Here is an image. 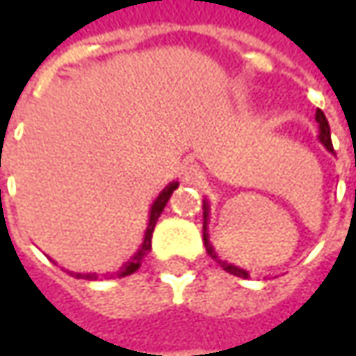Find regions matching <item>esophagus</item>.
Returning a JSON list of instances; mask_svg holds the SVG:
<instances>
[{"instance_id":"1","label":"esophagus","mask_w":356,"mask_h":356,"mask_svg":"<svg viewBox=\"0 0 356 356\" xmlns=\"http://www.w3.org/2000/svg\"><path fill=\"white\" fill-rule=\"evenodd\" d=\"M202 178H204V176H202V170H200L198 166H186L184 168L186 184H200Z\"/></svg>"}]
</instances>
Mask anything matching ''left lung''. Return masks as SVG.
<instances>
[{"mask_svg": "<svg viewBox=\"0 0 356 356\" xmlns=\"http://www.w3.org/2000/svg\"><path fill=\"white\" fill-rule=\"evenodd\" d=\"M315 120L319 122V140H321V144L329 150V152H333V143H331V129H329V122H327V118H325V115H323V111H319L317 108V113H315ZM208 222H210V202L208 200H204V245H206V252H208V255L212 257V259H216L220 266L226 269L227 273H232V275H238V277H248L250 273L245 271V269H241V267L234 266V264H227V261H224L218 253H216V250H213V245L210 243V234H208Z\"/></svg>", "mask_w": 356, "mask_h": 356, "instance_id": "1", "label": "left lung"}]
</instances>
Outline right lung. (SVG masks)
I'll return each mask as SVG.
<instances>
[{"mask_svg": "<svg viewBox=\"0 0 356 356\" xmlns=\"http://www.w3.org/2000/svg\"><path fill=\"white\" fill-rule=\"evenodd\" d=\"M178 188V182L174 180L170 184L166 186L160 194H158V198L154 200V204L150 206V213H148V226H146V232H144V238L143 243L138 245V250L130 255L129 261H124L122 267L117 271V277H127L130 273H134L138 267L143 266V259L146 257V253L150 252V239H152V232H154V226H156L158 218H160V213L162 210L166 208V204H168V200H170L172 192ZM76 280H99V273H73ZM103 277H113V273H103Z\"/></svg>", "mask_w": 356, "mask_h": 356, "instance_id": "obj_1", "label": "right lung"}]
</instances>
